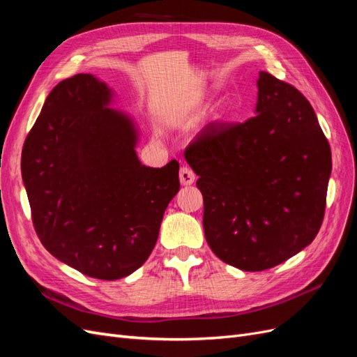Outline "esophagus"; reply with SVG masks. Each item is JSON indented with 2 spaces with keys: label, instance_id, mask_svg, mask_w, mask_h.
Listing matches in <instances>:
<instances>
[{
  "label": "esophagus",
  "instance_id": "obj_1",
  "mask_svg": "<svg viewBox=\"0 0 357 357\" xmlns=\"http://www.w3.org/2000/svg\"><path fill=\"white\" fill-rule=\"evenodd\" d=\"M195 178H197V176H195V172H193L189 167H181L180 168V183L183 186H189V185H192L193 181H195Z\"/></svg>",
  "mask_w": 357,
  "mask_h": 357
}]
</instances>
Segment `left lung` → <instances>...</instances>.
Instances as JSON below:
<instances>
[{"mask_svg":"<svg viewBox=\"0 0 357 357\" xmlns=\"http://www.w3.org/2000/svg\"><path fill=\"white\" fill-rule=\"evenodd\" d=\"M256 116L214 121L186 147L199 177L204 232L220 261L264 271L316 238L332 156L314 110L295 86L261 71Z\"/></svg>","mask_w":357,"mask_h":357,"instance_id":"8db88e82","label":"left lung"}]
</instances>
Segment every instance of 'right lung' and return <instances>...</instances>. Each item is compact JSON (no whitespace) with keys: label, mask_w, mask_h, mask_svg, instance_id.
<instances>
[{"label":"right lung","mask_w":357,"mask_h":357,"mask_svg":"<svg viewBox=\"0 0 357 357\" xmlns=\"http://www.w3.org/2000/svg\"><path fill=\"white\" fill-rule=\"evenodd\" d=\"M109 101L107 84L91 74L58 83L26 135L20 168L46 250L84 275L117 280L152 253L180 180L177 160L139 164L135 129Z\"/></svg>","instance_id":"add662e5"}]
</instances>
